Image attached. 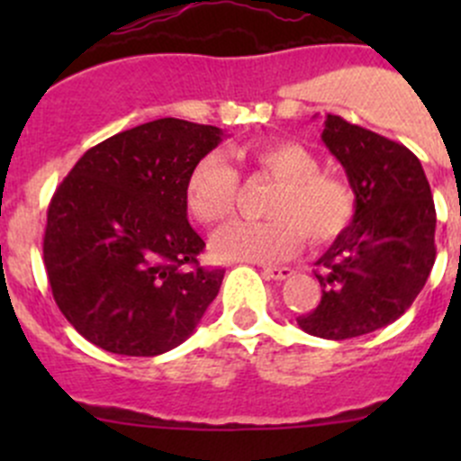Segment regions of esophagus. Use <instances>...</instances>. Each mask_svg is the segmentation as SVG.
<instances>
[{"label":"esophagus","mask_w":461,"mask_h":461,"mask_svg":"<svg viewBox=\"0 0 461 461\" xmlns=\"http://www.w3.org/2000/svg\"><path fill=\"white\" fill-rule=\"evenodd\" d=\"M263 274L267 278H274V281H285V278H290L292 274H294V269L292 267H263Z\"/></svg>","instance_id":"obj_1"}]
</instances>
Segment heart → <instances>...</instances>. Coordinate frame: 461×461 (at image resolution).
<instances>
[{"instance_id": "obj_1", "label": "heart", "mask_w": 461, "mask_h": 461, "mask_svg": "<svg viewBox=\"0 0 461 461\" xmlns=\"http://www.w3.org/2000/svg\"><path fill=\"white\" fill-rule=\"evenodd\" d=\"M240 156L260 174L276 180L267 203V221H239L213 234L212 252L221 260L285 258L299 248L301 236L312 245H328L350 227L355 192L337 176L323 174L321 160L299 142L249 144ZM239 171L221 156L207 153L194 165L185 183L189 213L203 225H218L234 213Z\"/></svg>"}]
</instances>
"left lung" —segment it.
Here are the masks:
<instances>
[{"label": "left lung", "mask_w": 461, "mask_h": 461, "mask_svg": "<svg viewBox=\"0 0 461 461\" xmlns=\"http://www.w3.org/2000/svg\"><path fill=\"white\" fill-rule=\"evenodd\" d=\"M321 140L346 169L357 207L350 227L317 260L321 303L296 323L341 341L375 332L411 308L435 265L437 216L411 149L330 113Z\"/></svg>", "instance_id": "1"}]
</instances>
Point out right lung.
Listing matches in <instances>:
<instances>
[{
  "instance_id": "add662e5",
  "label": "right lung",
  "mask_w": 461,
  "mask_h": 461,
  "mask_svg": "<svg viewBox=\"0 0 461 461\" xmlns=\"http://www.w3.org/2000/svg\"><path fill=\"white\" fill-rule=\"evenodd\" d=\"M222 129L160 118L88 149L49 204L53 299L93 346L156 357L194 334L225 269L198 265L185 183Z\"/></svg>"
}]
</instances>
